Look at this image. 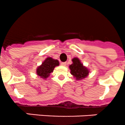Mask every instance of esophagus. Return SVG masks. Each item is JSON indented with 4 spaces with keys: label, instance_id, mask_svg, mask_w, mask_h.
Returning a JSON list of instances; mask_svg holds the SVG:
<instances>
[{
    "label": "esophagus",
    "instance_id": "34e87169",
    "mask_svg": "<svg viewBox=\"0 0 125 125\" xmlns=\"http://www.w3.org/2000/svg\"><path fill=\"white\" fill-rule=\"evenodd\" d=\"M66 62H61V66H65L66 65Z\"/></svg>",
    "mask_w": 125,
    "mask_h": 125
}]
</instances>
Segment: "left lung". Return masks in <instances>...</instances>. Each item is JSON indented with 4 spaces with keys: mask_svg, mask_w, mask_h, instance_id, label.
I'll return each mask as SVG.
<instances>
[{
    "mask_svg": "<svg viewBox=\"0 0 125 125\" xmlns=\"http://www.w3.org/2000/svg\"><path fill=\"white\" fill-rule=\"evenodd\" d=\"M72 61L73 63L69 66L72 75L77 80L82 79L87 76L89 73V71L86 67H83V65L81 63L79 59L75 58Z\"/></svg>",
    "mask_w": 125,
    "mask_h": 125,
    "instance_id": "obj_1",
    "label": "left lung"
}]
</instances>
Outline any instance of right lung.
Here are the masks:
<instances>
[{
	"mask_svg": "<svg viewBox=\"0 0 125 125\" xmlns=\"http://www.w3.org/2000/svg\"><path fill=\"white\" fill-rule=\"evenodd\" d=\"M58 66H59V61L57 59L55 60L51 58H47L42 64L38 67L36 73L42 78L46 79L53 71L54 67Z\"/></svg>",
	"mask_w": 125,
	"mask_h": 125,
	"instance_id": "right-lung-1",
	"label": "right lung"
}]
</instances>
